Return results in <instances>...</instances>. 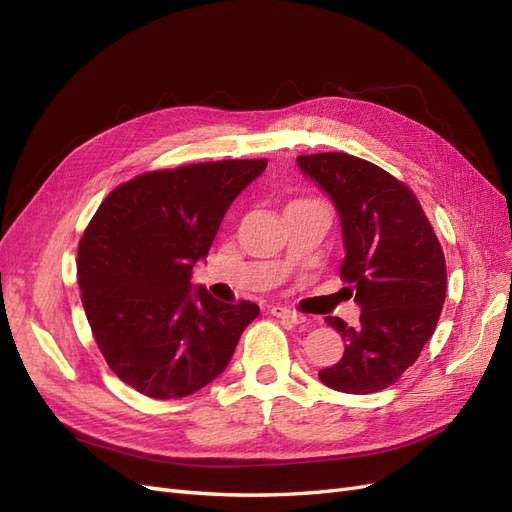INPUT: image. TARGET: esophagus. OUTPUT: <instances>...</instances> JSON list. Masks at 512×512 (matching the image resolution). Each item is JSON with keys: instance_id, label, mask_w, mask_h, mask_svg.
Here are the masks:
<instances>
[{"instance_id": "esophagus-1", "label": "esophagus", "mask_w": 512, "mask_h": 512, "mask_svg": "<svg viewBox=\"0 0 512 512\" xmlns=\"http://www.w3.org/2000/svg\"><path fill=\"white\" fill-rule=\"evenodd\" d=\"M271 314L277 316V318L286 320V322H290V324H301V322H305V318H303L301 314L292 312V309H286V307H282V305H273V307H271Z\"/></svg>"}]
</instances>
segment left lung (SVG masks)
I'll list each match as a JSON object with an SVG mask.
<instances>
[{
	"instance_id": "8db88e82",
	"label": "left lung",
	"mask_w": 512,
	"mask_h": 512,
	"mask_svg": "<svg viewBox=\"0 0 512 512\" xmlns=\"http://www.w3.org/2000/svg\"><path fill=\"white\" fill-rule=\"evenodd\" d=\"M297 164L333 200L346 252L339 275L361 307L359 327L324 318L346 348L318 378L342 393H378L401 378L436 331L446 297L444 252L414 194L376 164L339 151L299 156Z\"/></svg>"
}]
</instances>
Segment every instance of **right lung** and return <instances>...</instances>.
I'll list each match as a JSON object with an SVG mask.
<instances>
[{
  "instance_id": "add662e5",
  "label": "right lung",
  "mask_w": 512,
  "mask_h": 512,
  "mask_svg": "<svg viewBox=\"0 0 512 512\" xmlns=\"http://www.w3.org/2000/svg\"><path fill=\"white\" fill-rule=\"evenodd\" d=\"M265 160L156 170L104 198L79 245L76 275L100 352L117 378L153 399H179L218 378L258 314L250 301L192 286L228 207Z\"/></svg>"
}]
</instances>
